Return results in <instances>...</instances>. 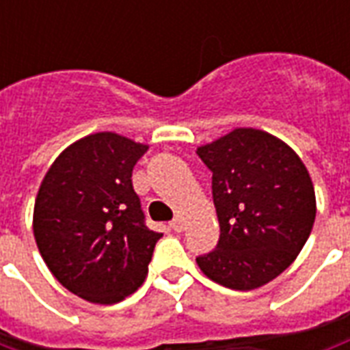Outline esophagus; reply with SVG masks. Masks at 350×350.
Here are the masks:
<instances>
[{
    "mask_svg": "<svg viewBox=\"0 0 350 350\" xmlns=\"http://www.w3.org/2000/svg\"><path fill=\"white\" fill-rule=\"evenodd\" d=\"M170 228L174 230V232H182L183 228H185V221H183L182 215H178L174 219L170 221Z\"/></svg>",
    "mask_w": 350,
    "mask_h": 350,
    "instance_id": "esophagus-1",
    "label": "esophagus"
}]
</instances>
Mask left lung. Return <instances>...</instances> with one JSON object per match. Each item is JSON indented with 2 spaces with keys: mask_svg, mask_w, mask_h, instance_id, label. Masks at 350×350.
Listing matches in <instances>:
<instances>
[{
  "mask_svg": "<svg viewBox=\"0 0 350 350\" xmlns=\"http://www.w3.org/2000/svg\"><path fill=\"white\" fill-rule=\"evenodd\" d=\"M197 155L212 170L219 242L197 258L206 278L253 291L285 271L315 223L313 182L304 161L281 138L238 127Z\"/></svg>",
  "mask_w": 350,
  "mask_h": 350,
  "instance_id": "left-lung-1",
  "label": "left lung"
}]
</instances>
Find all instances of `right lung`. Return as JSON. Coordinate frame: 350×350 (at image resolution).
I'll use <instances>...</instances> for the list:
<instances>
[{
	"mask_svg": "<svg viewBox=\"0 0 350 350\" xmlns=\"http://www.w3.org/2000/svg\"><path fill=\"white\" fill-rule=\"evenodd\" d=\"M148 150L103 131L67 146L35 198L33 234L62 285L92 304H116L144 283L161 232L144 225L133 167Z\"/></svg>",
	"mask_w": 350,
	"mask_h": 350,
	"instance_id": "1",
	"label": "right lung"
}]
</instances>
